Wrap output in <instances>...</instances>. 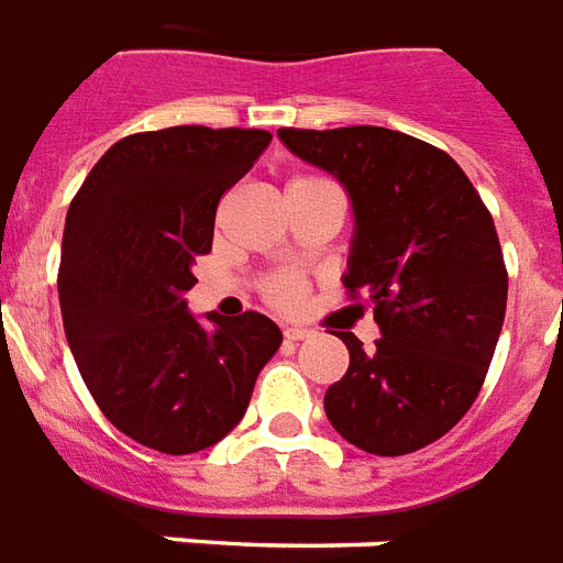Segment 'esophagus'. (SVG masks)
Here are the masks:
<instances>
[{"label":"esophagus","instance_id":"1","mask_svg":"<svg viewBox=\"0 0 563 563\" xmlns=\"http://www.w3.org/2000/svg\"><path fill=\"white\" fill-rule=\"evenodd\" d=\"M311 330L306 327H285V339L287 342H302V339H309Z\"/></svg>","mask_w":563,"mask_h":563}]
</instances>
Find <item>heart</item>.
<instances>
[{
    "label": "heart",
    "instance_id": "obj_1",
    "mask_svg": "<svg viewBox=\"0 0 563 563\" xmlns=\"http://www.w3.org/2000/svg\"><path fill=\"white\" fill-rule=\"evenodd\" d=\"M309 183H321V179H314V176H299V179H294V186H309ZM266 299L276 309H294V306H299V299H302V285H299L297 278L278 276L266 285Z\"/></svg>",
    "mask_w": 563,
    "mask_h": 563
}]
</instances>
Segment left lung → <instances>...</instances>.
I'll return each mask as SVG.
<instances>
[{"instance_id": "obj_1", "label": "left lung", "mask_w": 563, "mask_h": 563, "mask_svg": "<svg viewBox=\"0 0 563 563\" xmlns=\"http://www.w3.org/2000/svg\"><path fill=\"white\" fill-rule=\"evenodd\" d=\"M287 150L351 195L344 287L366 294L380 339L342 332L351 366L323 396L360 450L405 455L444 438L479 396L507 311V266L489 209L432 143L377 125L278 129Z\"/></svg>"}]
</instances>
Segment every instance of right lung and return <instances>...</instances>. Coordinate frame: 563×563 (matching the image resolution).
<instances>
[{
	"label": "right lung",
	"mask_w": 563,
	"mask_h": 563,
	"mask_svg": "<svg viewBox=\"0 0 563 563\" xmlns=\"http://www.w3.org/2000/svg\"><path fill=\"white\" fill-rule=\"evenodd\" d=\"M261 129L141 131L113 143L74 195L59 306L86 389L119 432L167 455L219 444L282 344L266 314L188 311L221 195L252 170Z\"/></svg>",
	"instance_id": "add662e5"
}]
</instances>
